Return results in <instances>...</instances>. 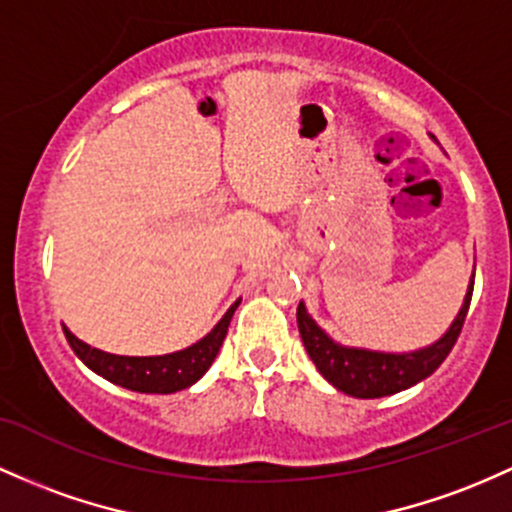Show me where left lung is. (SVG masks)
I'll use <instances>...</instances> for the list:
<instances>
[{
    "instance_id": "8db88e82",
    "label": "left lung",
    "mask_w": 512,
    "mask_h": 512,
    "mask_svg": "<svg viewBox=\"0 0 512 512\" xmlns=\"http://www.w3.org/2000/svg\"><path fill=\"white\" fill-rule=\"evenodd\" d=\"M471 294H474V277H471L462 308H459L457 318L452 320L447 333L432 345L415 352H376L340 345L308 316L303 301L296 308V323H299V333L308 357L313 359L323 379H328V384H333L347 396L381 398L411 389L418 381L428 379L445 362L459 333H462Z\"/></svg>"
}]
</instances>
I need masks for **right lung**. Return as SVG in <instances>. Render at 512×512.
I'll return each mask as SVG.
<instances>
[{"instance_id": "add662e5", "label": "right lung", "mask_w": 512, "mask_h": 512, "mask_svg": "<svg viewBox=\"0 0 512 512\" xmlns=\"http://www.w3.org/2000/svg\"><path fill=\"white\" fill-rule=\"evenodd\" d=\"M240 306V299L228 308L226 316L216 323L206 338H201L194 345L184 347V350L172 352V355H157V357H123L111 355V352L97 350V347L87 345L80 338L65 328V338L75 355L92 369L94 374L104 376L111 384L123 386L138 393H174L189 389L196 384L213 364L218 350H221L223 340H226L230 318H233L235 308Z\"/></svg>"}]
</instances>
